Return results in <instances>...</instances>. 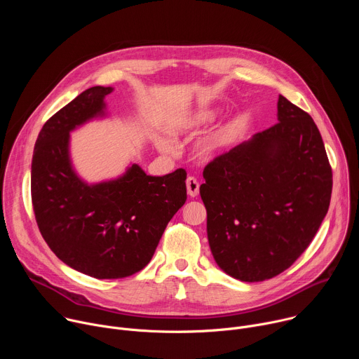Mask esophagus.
I'll return each mask as SVG.
<instances>
[{
	"mask_svg": "<svg viewBox=\"0 0 359 359\" xmlns=\"http://www.w3.org/2000/svg\"><path fill=\"white\" fill-rule=\"evenodd\" d=\"M186 189H187V194L190 197H196L198 194V182L196 180V177H187L186 180Z\"/></svg>",
	"mask_w": 359,
	"mask_h": 359,
	"instance_id": "obj_1",
	"label": "esophagus"
}]
</instances>
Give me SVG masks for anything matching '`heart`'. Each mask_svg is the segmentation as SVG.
Returning <instances> with one entry per match:
<instances>
[{"mask_svg": "<svg viewBox=\"0 0 359 359\" xmlns=\"http://www.w3.org/2000/svg\"><path fill=\"white\" fill-rule=\"evenodd\" d=\"M219 116V109L213 107H201L197 109H191L187 112H183L180 115L173 116L166 123V130L172 135H193L203 129L210 126ZM233 135V128L226 126L222 128L209 136L203 137L196 146H194V156L201 162H210L216 159L220 153L226 149ZM155 146L161 151H170L172 144L162 137H155Z\"/></svg>", "mask_w": 359, "mask_h": 359, "instance_id": "1", "label": "heart"}]
</instances>
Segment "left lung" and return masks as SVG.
<instances>
[{"label":"left lung","mask_w":359,"mask_h":359,"mask_svg":"<svg viewBox=\"0 0 359 359\" xmlns=\"http://www.w3.org/2000/svg\"><path fill=\"white\" fill-rule=\"evenodd\" d=\"M277 119L209 163L200 186L215 262L245 283L287 270L330 208L332 172L317 125L283 95Z\"/></svg>","instance_id":"left-lung-1"}]
</instances>
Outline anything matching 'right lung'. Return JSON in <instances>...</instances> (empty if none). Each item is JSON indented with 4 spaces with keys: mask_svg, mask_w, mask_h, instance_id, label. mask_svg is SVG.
Returning <instances> with one entry per match:
<instances>
[{
    "mask_svg": "<svg viewBox=\"0 0 359 359\" xmlns=\"http://www.w3.org/2000/svg\"><path fill=\"white\" fill-rule=\"evenodd\" d=\"M112 86H92L71 100L41 129L31 165V196L39 231L71 269L99 278L140 271L183 206L186 172L150 176L130 163L115 177L88 183L71 158V133L108 118Z\"/></svg>",
    "mask_w": 359,
    "mask_h": 359,
    "instance_id": "right-lung-1",
    "label": "right lung"
}]
</instances>
